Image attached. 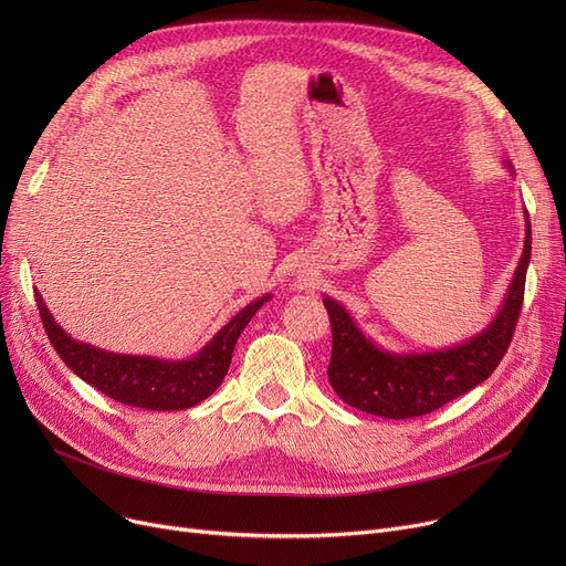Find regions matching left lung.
Returning <instances> with one entry per match:
<instances>
[{
  "instance_id": "obj_1",
  "label": "left lung",
  "mask_w": 566,
  "mask_h": 566,
  "mask_svg": "<svg viewBox=\"0 0 566 566\" xmlns=\"http://www.w3.org/2000/svg\"><path fill=\"white\" fill-rule=\"evenodd\" d=\"M532 229L525 211V245L500 312L468 342L431 353H390L363 335L350 314L323 298L333 328L328 378L348 406L390 420L420 418L484 382L507 353L523 307Z\"/></svg>"
}]
</instances>
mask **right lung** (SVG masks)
<instances>
[{"label": "right lung", "mask_w": 566, "mask_h": 566, "mask_svg": "<svg viewBox=\"0 0 566 566\" xmlns=\"http://www.w3.org/2000/svg\"><path fill=\"white\" fill-rule=\"evenodd\" d=\"M34 295L43 328L64 365L105 397L146 410H186L211 397L227 376L238 337L261 305L271 298V295L256 298L238 312L190 360L174 363L146 358V355L109 353L75 342L52 318L41 293L34 291Z\"/></svg>", "instance_id": "add662e5"}]
</instances>
